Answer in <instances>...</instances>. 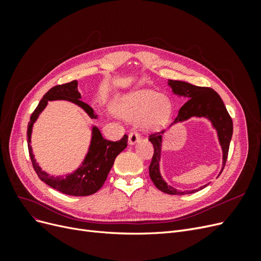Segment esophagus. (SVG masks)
I'll list each match as a JSON object with an SVG mask.
<instances>
[{"instance_id": "esophagus-1", "label": "esophagus", "mask_w": 261, "mask_h": 261, "mask_svg": "<svg viewBox=\"0 0 261 261\" xmlns=\"http://www.w3.org/2000/svg\"><path fill=\"white\" fill-rule=\"evenodd\" d=\"M139 139H140L139 134H137L136 132H132V133L129 134V136H128V144H129L130 146L135 145L136 143H138Z\"/></svg>"}]
</instances>
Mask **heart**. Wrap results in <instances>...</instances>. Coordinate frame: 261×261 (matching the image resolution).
<instances>
[{"label":"heart","instance_id":"heart-1","mask_svg":"<svg viewBox=\"0 0 261 261\" xmlns=\"http://www.w3.org/2000/svg\"><path fill=\"white\" fill-rule=\"evenodd\" d=\"M114 111L126 120H138V126L143 130L153 132L168 124L172 105L164 94L152 89H138L118 98Z\"/></svg>","mask_w":261,"mask_h":261}]
</instances>
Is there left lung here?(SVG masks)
Returning a JSON list of instances; mask_svg holds the SVG:
<instances>
[{"instance_id": "8db88e82", "label": "left lung", "mask_w": 261, "mask_h": 261, "mask_svg": "<svg viewBox=\"0 0 261 261\" xmlns=\"http://www.w3.org/2000/svg\"><path fill=\"white\" fill-rule=\"evenodd\" d=\"M168 85L172 89L173 93L176 94V96L188 99L186 103L178 110L177 116L174 122L171 124L170 127H172L173 125L185 122L192 117L207 118L211 123L212 127L216 129L219 144L221 146V149H222V169H221L219 173L220 175L221 172L224 169L227 159L228 148H230V143L233 135L232 118L230 114L227 113L222 99H221V97L215 90L207 88V87H198L186 82L172 80L168 81ZM164 133L165 130H162L160 133H155L149 136V141L153 145L154 148L152 160L149 165V175L155 187L160 189L161 192L170 195L193 194L206 187L208 184L200 186L197 189H193V191L181 192L174 187H172L171 185H168L167 181L164 180L160 172Z\"/></svg>"}]
</instances>
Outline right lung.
<instances>
[{
    "mask_svg": "<svg viewBox=\"0 0 261 261\" xmlns=\"http://www.w3.org/2000/svg\"><path fill=\"white\" fill-rule=\"evenodd\" d=\"M77 87V81H73L64 85L54 86L44 94L34 113L30 116L27 129V143L33 167L39 178L44 181L46 185L66 195L89 196L97 193L103 185L110 170L113 167L115 158L127 147V135H124L123 138L118 141H110L102 137L100 129L96 125H93L91 128V139L88 152L85 155L84 161L73 173H69L65 177L53 176L42 171L36 162L33 148H31V133H33L34 124L45 107L48 106L49 101H69L82 108L90 118L97 120L98 115L94 113L93 109L81 100L82 94L78 91Z\"/></svg>",
    "mask_w": 261,
    "mask_h": 261,
    "instance_id": "right-lung-1",
    "label": "right lung"
}]
</instances>
